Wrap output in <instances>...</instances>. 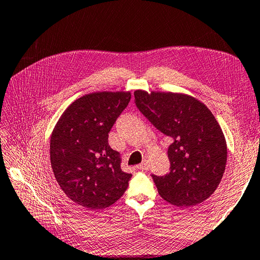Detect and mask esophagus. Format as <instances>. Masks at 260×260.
<instances>
[{
  "mask_svg": "<svg viewBox=\"0 0 260 260\" xmlns=\"http://www.w3.org/2000/svg\"><path fill=\"white\" fill-rule=\"evenodd\" d=\"M136 168L139 169V170H141V171H147L148 170V164H147L146 161H144V162H142L141 164L137 165Z\"/></svg>",
  "mask_w": 260,
  "mask_h": 260,
  "instance_id": "obj_1",
  "label": "esophagus"
}]
</instances>
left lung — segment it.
<instances>
[{
  "label": "left lung",
  "mask_w": 260,
  "mask_h": 260,
  "mask_svg": "<svg viewBox=\"0 0 260 260\" xmlns=\"http://www.w3.org/2000/svg\"><path fill=\"white\" fill-rule=\"evenodd\" d=\"M134 96L142 114L174 140L168 150L171 171L152 175L159 196L178 207L207 200L221 182L227 163V143L213 114L186 93L137 89Z\"/></svg>",
  "instance_id": "obj_1"
}]
</instances>
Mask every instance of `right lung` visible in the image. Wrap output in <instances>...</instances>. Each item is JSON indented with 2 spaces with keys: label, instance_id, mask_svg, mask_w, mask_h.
Segmentation results:
<instances>
[{
  "label": "right lung",
  "instance_id": "add662e5",
  "mask_svg": "<svg viewBox=\"0 0 260 260\" xmlns=\"http://www.w3.org/2000/svg\"><path fill=\"white\" fill-rule=\"evenodd\" d=\"M129 91H95L71 103L50 140V162L59 186L71 201L101 210L124 194L132 174L120 168V153L108 133L131 101Z\"/></svg>",
  "mask_w": 260,
  "mask_h": 260
}]
</instances>
